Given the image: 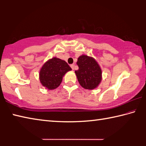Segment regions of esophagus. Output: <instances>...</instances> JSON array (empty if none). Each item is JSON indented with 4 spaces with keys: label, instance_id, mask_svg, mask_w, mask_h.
<instances>
[{
    "label": "esophagus",
    "instance_id": "esophagus-1",
    "mask_svg": "<svg viewBox=\"0 0 146 146\" xmlns=\"http://www.w3.org/2000/svg\"><path fill=\"white\" fill-rule=\"evenodd\" d=\"M70 66H71V68H72V70H74V68H75V64H71Z\"/></svg>",
    "mask_w": 146,
    "mask_h": 146
}]
</instances>
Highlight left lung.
I'll list each match as a JSON object with an SVG mask.
<instances>
[{
  "mask_svg": "<svg viewBox=\"0 0 146 146\" xmlns=\"http://www.w3.org/2000/svg\"><path fill=\"white\" fill-rule=\"evenodd\" d=\"M76 64L78 70L75 73L80 85L86 90L97 88L102 80V70L97 60L92 56L82 55Z\"/></svg>",
  "mask_w": 146,
  "mask_h": 146,
  "instance_id": "8db88e82",
  "label": "left lung"
}]
</instances>
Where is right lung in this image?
<instances>
[{"mask_svg":"<svg viewBox=\"0 0 146 146\" xmlns=\"http://www.w3.org/2000/svg\"><path fill=\"white\" fill-rule=\"evenodd\" d=\"M71 70L68 63L53 57L43 64L39 72V80L42 86L49 90H55L60 85L63 76Z\"/></svg>","mask_w":146,"mask_h":146,"instance_id":"1","label":"right lung"}]
</instances>
